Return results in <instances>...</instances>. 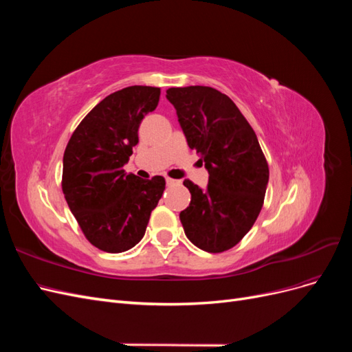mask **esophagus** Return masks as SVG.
Instances as JSON below:
<instances>
[{
  "mask_svg": "<svg viewBox=\"0 0 352 352\" xmlns=\"http://www.w3.org/2000/svg\"><path fill=\"white\" fill-rule=\"evenodd\" d=\"M166 184H167L168 186H173V185H177L179 182H177V180H175V179H170V177H167V179H166Z\"/></svg>",
  "mask_w": 352,
  "mask_h": 352,
  "instance_id": "1",
  "label": "esophagus"
}]
</instances>
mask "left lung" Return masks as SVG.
Returning a JSON list of instances; mask_svg holds the SVG:
<instances>
[{
    "label": "left lung",
    "mask_w": 352,
    "mask_h": 352,
    "mask_svg": "<svg viewBox=\"0 0 352 352\" xmlns=\"http://www.w3.org/2000/svg\"><path fill=\"white\" fill-rule=\"evenodd\" d=\"M190 150L208 170V185H184L190 204L180 211L185 235L207 252L235 247L257 220L269 184V164L257 135L228 95L210 87L170 88Z\"/></svg>",
    "instance_id": "1"
}]
</instances>
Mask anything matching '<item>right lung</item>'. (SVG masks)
I'll use <instances>...</instances> for the list:
<instances>
[{
    "instance_id": "right-lung-1",
    "label": "right lung",
    "mask_w": 352,
    "mask_h": 352,
    "mask_svg": "<svg viewBox=\"0 0 352 352\" xmlns=\"http://www.w3.org/2000/svg\"><path fill=\"white\" fill-rule=\"evenodd\" d=\"M160 88L127 87L110 94L73 132L63 157V194L87 239L101 251L123 252L144 235L162 198L163 176L126 175L140 142L144 116L154 111Z\"/></svg>"
}]
</instances>
